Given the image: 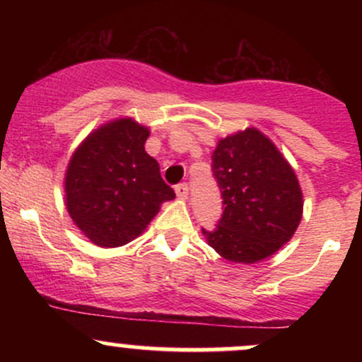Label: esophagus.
I'll return each mask as SVG.
<instances>
[{
    "label": "esophagus",
    "mask_w": 362,
    "mask_h": 362,
    "mask_svg": "<svg viewBox=\"0 0 362 362\" xmlns=\"http://www.w3.org/2000/svg\"><path fill=\"white\" fill-rule=\"evenodd\" d=\"M175 194H177L178 199H187V197H189V185H187V184L175 185Z\"/></svg>",
    "instance_id": "esophagus-1"
}]
</instances>
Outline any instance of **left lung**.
<instances>
[{"label": "left lung", "instance_id": "obj_1", "mask_svg": "<svg viewBox=\"0 0 362 362\" xmlns=\"http://www.w3.org/2000/svg\"><path fill=\"white\" fill-rule=\"evenodd\" d=\"M211 158L224 207L214 230L202 228L209 247L236 264L274 255L289 242L303 216L294 170L255 127L219 141Z\"/></svg>", "mask_w": 362, "mask_h": 362}]
</instances>
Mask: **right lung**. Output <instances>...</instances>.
<instances>
[{"label": "right lung", "instance_id": "1", "mask_svg": "<svg viewBox=\"0 0 362 362\" xmlns=\"http://www.w3.org/2000/svg\"><path fill=\"white\" fill-rule=\"evenodd\" d=\"M148 127L132 119L103 124L78 146L64 178L66 207L98 247H122L139 236L175 192L144 151Z\"/></svg>", "mask_w": 362, "mask_h": 362}]
</instances>
